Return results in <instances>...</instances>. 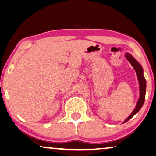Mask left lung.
<instances>
[{
	"label": "left lung",
	"instance_id": "left-lung-1",
	"mask_svg": "<svg viewBox=\"0 0 156 156\" xmlns=\"http://www.w3.org/2000/svg\"><path fill=\"white\" fill-rule=\"evenodd\" d=\"M125 56L126 59L130 62L131 66L133 67L134 70H136L137 77H138V83H139V90H140V96L138 100V102L136 103V108H135L131 114L126 118V119L123 122V123H125L128 120L132 118L138 112L140 111L142 108L143 103L145 101V98H146V80L145 79V77L143 76V69L140 63L132 56L131 54L126 53L125 54Z\"/></svg>",
	"mask_w": 156,
	"mask_h": 156
}]
</instances>
